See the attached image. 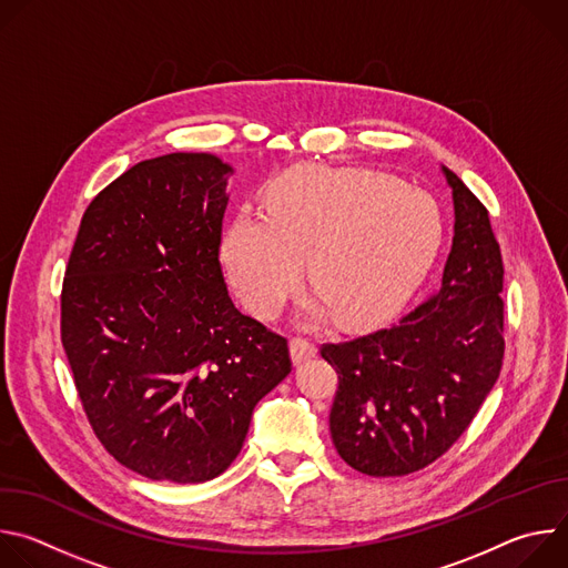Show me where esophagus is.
<instances>
[{
	"instance_id": "esophagus-1",
	"label": "esophagus",
	"mask_w": 568,
	"mask_h": 568,
	"mask_svg": "<svg viewBox=\"0 0 568 568\" xmlns=\"http://www.w3.org/2000/svg\"><path fill=\"white\" fill-rule=\"evenodd\" d=\"M290 355H292V362H294V364H301V362H307L310 357L316 355V346H314L310 339L292 337V339H290Z\"/></svg>"
}]
</instances>
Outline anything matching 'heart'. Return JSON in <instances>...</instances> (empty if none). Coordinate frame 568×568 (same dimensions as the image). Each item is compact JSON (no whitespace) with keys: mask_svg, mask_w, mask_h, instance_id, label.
I'll list each match as a JSON object with an SVG mask.
<instances>
[{"mask_svg":"<svg viewBox=\"0 0 568 568\" xmlns=\"http://www.w3.org/2000/svg\"><path fill=\"white\" fill-rule=\"evenodd\" d=\"M267 209L240 211L222 240L229 281L261 318L278 314L307 263L310 321L373 326L414 294L443 240L429 193L364 169H296L270 189Z\"/></svg>","mask_w":568,"mask_h":568,"instance_id":"1","label":"heart"}]
</instances>
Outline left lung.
I'll return each mask as SVG.
<instances>
[{"instance_id":"1","label":"left lung","mask_w":568,"mask_h":568,"mask_svg":"<svg viewBox=\"0 0 568 568\" xmlns=\"http://www.w3.org/2000/svg\"><path fill=\"white\" fill-rule=\"evenodd\" d=\"M456 224L440 287L397 323L323 344L337 371L331 434L368 476H407L469 427L504 364V261L490 213L447 171Z\"/></svg>"}]
</instances>
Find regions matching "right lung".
<instances>
[{
  "label": "right lung",
  "instance_id": "obj_1",
  "mask_svg": "<svg viewBox=\"0 0 568 568\" xmlns=\"http://www.w3.org/2000/svg\"><path fill=\"white\" fill-rule=\"evenodd\" d=\"M231 169L206 152L139 161L88 206L60 339L101 445L150 480L204 483L290 371L287 339L242 314L220 247Z\"/></svg>",
  "mask_w": 568,
  "mask_h": 568
}]
</instances>
